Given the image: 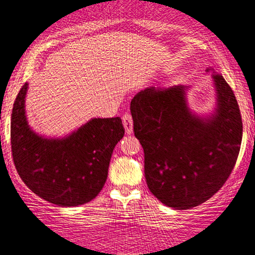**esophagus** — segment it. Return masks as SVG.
I'll return each mask as SVG.
<instances>
[{
	"label": "esophagus",
	"mask_w": 255,
	"mask_h": 255,
	"mask_svg": "<svg viewBox=\"0 0 255 255\" xmlns=\"http://www.w3.org/2000/svg\"><path fill=\"white\" fill-rule=\"evenodd\" d=\"M122 122H124L126 133L131 134V131H133V119H131V115L126 113L124 117H122Z\"/></svg>",
	"instance_id": "obj_1"
}]
</instances>
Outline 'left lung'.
<instances>
[{
	"instance_id": "obj_1",
	"label": "left lung",
	"mask_w": 255,
	"mask_h": 255,
	"mask_svg": "<svg viewBox=\"0 0 255 255\" xmlns=\"http://www.w3.org/2000/svg\"><path fill=\"white\" fill-rule=\"evenodd\" d=\"M212 77L217 110L209 119L190 112L183 85L147 87L130 103L148 188L176 210L198 206L218 192L240 151L243 121L236 96L222 74Z\"/></svg>"
}]
</instances>
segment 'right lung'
<instances>
[{
	"mask_svg": "<svg viewBox=\"0 0 255 255\" xmlns=\"http://www.w3.org/2000/svg\"><path fill=\"white\" fill-rule=\"evenodd\" d=\"M26 90L25 83L13 103L10 125L12 159L19 177L52 204L91 202L104 188L113 149L125 135L121 119H92L67 137L44 138L28 126Z\"/></svg>",
	"mask_w": 255,
	"mask_h": 255,
	"instance_id": "right-lung-1",
	"label": "right lung"
}]
</instances>
